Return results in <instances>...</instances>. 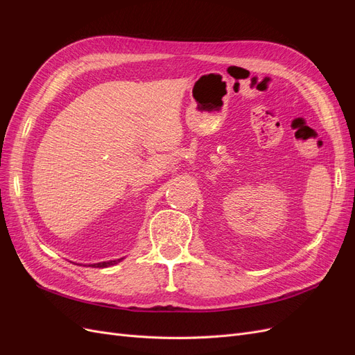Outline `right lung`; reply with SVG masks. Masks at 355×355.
Instances as JSON below:
<instances>
[{
	"label": "right lung",
	"instance_id": "1",
	"mask_svg": "<svg viewBox=\"0 0 355 355\" xmlns=\"http://www.w3.org/2000/svg\"><path fill=\"white\" fill-rule=\"evenodd\" d=\"M124 259V257H121V259H115V261H105V262H98V263H92L89 266H93V268H106V266H112L118 262H121Z\"/></svg>",
	"mask_w": 355,
	"mask_h": 355
}]
</instances>
